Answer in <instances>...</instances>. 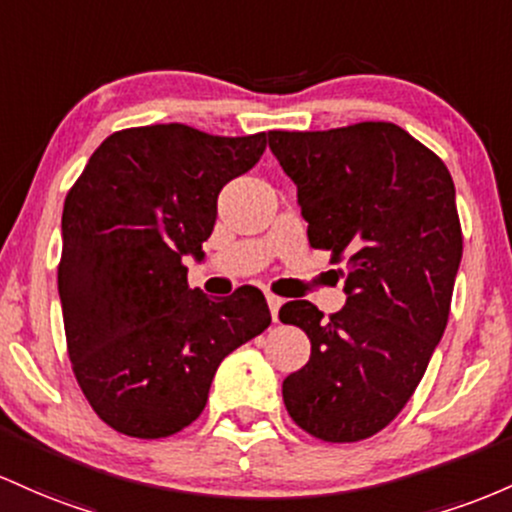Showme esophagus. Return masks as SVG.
Listing matches in <instances>:
<instances>
[{
	"instance_id": "1",
	"label": "esophagus",
	"mask_w": 512,
	"mask_h": 512,
	"mask_svg": "<svg viewBox=\"0 0 512 512\" xmlns=\"http://www.w3.org/2000/svg\"><path fill=\"white\" fill-rule=\"evenodd\" d=\"M266 300H268V307H271L273 321H278V312H280V304H283V297H278V295H273V292H268Z\"/></svg>"
}]
</instances>
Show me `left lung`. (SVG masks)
Returning a JSON list of instances; mask_svg holds the SVG:
<instances>
[{
  "label": "left lung",
  "mask_w": 512,
  "mask_h": 512,
  "mask_svg": "<svg viewBox=\"0 0 512 512\" xmlns=\"http://www.w3.org/2000/svg\"><path fill=\"white\" fill-rule=\"evenodd\" d=\"M297 186L314 249L346 263V307H280L312 343L283 382L292 421L324 442H358L399 416L450 317L462 261L455 183L435 152L394 123L268 132Z\"/></svg>",
  "instance_id": "8db88e82"
}]
</instances>
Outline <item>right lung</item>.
<instances>
[{"mask_svg": "<svg viewBox=\"0 0 512 512\" xmlns=\"http://www.w3.org/2000/svg\"><path fill=\"white\" fill-rule=\"evenodd\" d=\"M266 132L208 135L181 123L113 132L62 210L57 266L67 353L106 426L169 438L208 404L217 367L271 326L258 287L227 300L188 287L222 186L261 159Z\"/></svg>", "mask_w": 512, "mask_h": 512, "instance_id": "add662e5", "label": "right lung"}]
</instances>
